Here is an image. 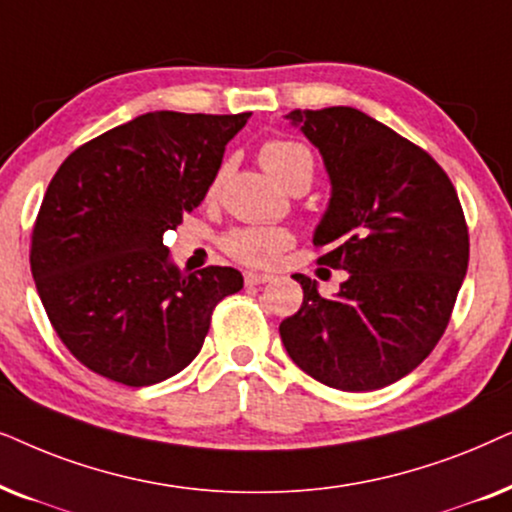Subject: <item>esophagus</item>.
Segmentation results:
<instances>
[{
	"instance_id": "esophagus-1",
	"label": "esophagus",
	"mask_w": 512,
	"mask_h": 512,
	"mask_svg": "<svg viewBox=\"0 0 512 512\" xmlns=\"http://www.w3.org/2000/svg\"><path fill=\"white\" fill-rule=\"evenodd\" d=\"M271 276L269 274H257V271H245V285H262L269 283Z\"/></svg>"
}]
</instances>
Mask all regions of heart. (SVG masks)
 <instances>
[{
    "label": "heart",
    "mask_w": 512,
    "mask_h": 512,
    "mask_svg": "<svg viewBox=\"0 0 512 512\" xmlns=\"http://www.w3.org/2000/svg\"><path fill=\"white\" fill-rule=\"evenodd\" d=\"M260 161L283 187H288L297 177H306L311 182L313 156L309 149L295 140H267L260 149ZM220 180L222 173L213 182V192L220 185ZM290 245L292 234L281 227L236 229L224 238V250L234 260L250 264V267H271Z\"/></svg>",
    "instance_id": "1"
}]
</instances>
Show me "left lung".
Here are the masks:
<instances>
[{"label": "left lung", "mask_w": 512, "mask_h": 512, "mask_svg": "<svg viewBox=\"0 0 512 512\" xmlns=\"http://www.w3.org/2000/svg\"><path fill=\"white\" fill-rule=\"evenodd\" d=\"M323 156L330 203L313 234L318 264L349 278L285 318L288 356L320 384L374 391L410 374L440 342L468 269L459 196L435 159L353 107L288 114Z\"/></svg>", "instance_id": "obj_1"}]
</instances>
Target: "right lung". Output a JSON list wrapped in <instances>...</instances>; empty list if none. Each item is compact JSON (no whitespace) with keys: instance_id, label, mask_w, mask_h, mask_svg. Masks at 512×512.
<instances>
[{"instance_id":"1","label":"right lung","mask_w":512,"mask_h":512,"mask_svg":"<svg viewBox=\"0 0 512 512\" xmlns=\"http://www.w3.org/2000/svg\"><path fill=\"white\" fill-rule=\"evenodd\" d=\"M243 114L147 112L67 156L32 229L39 297L74 358L100 377L152 386L199 356L241 271L182 274L163 234L213 185Z\"/></svg>"}]
</instances>
